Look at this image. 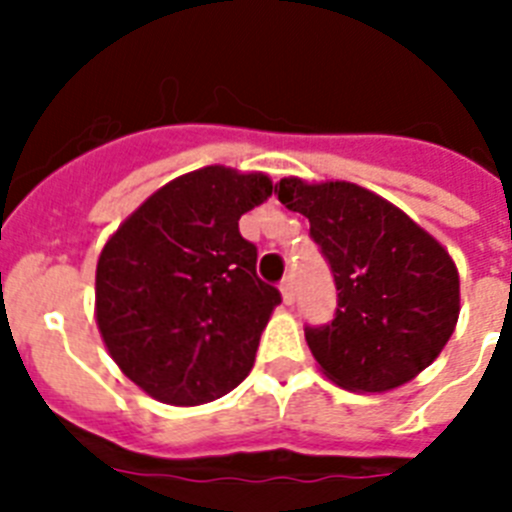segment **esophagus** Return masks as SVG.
<instances>
[{"label": "esophagus", "instance_id": "esophagus-1", "mask_svg": "<svg viewBox=\"0 0 512 512\" xmlns=\"http://www.w3.org/2000/svg\"><path fill=\"white\" fill-rule=\"evenodd\" d=\"M281 296H283V302L286 304H294L296 299V289H294V278H283L281 283Z\"/></svg>", "mask_w": 512, "mask_h": 512}]
</instances>
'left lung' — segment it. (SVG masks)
I'll return each mask as SVG.
<instances>
[{
    "label": "left lung",
    "mask_w": 512,
    "mask_h": 512,
    "mask_svg": "<svg viewBox=\"0 0 512 512\" xmlns=\"http://www.w3.org/2000/svg\"><path fill=\"white\" fill-rule=\"evenodd\" d=\"M276 195L309 218L336 278V317L304 333L322 375L354 393H388L414 380L440 356L461 315L448 249L359 184L283 176Z\"/></svg>",
    "instance_id": "1"
}]
</instances>
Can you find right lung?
<instances>
[{"instance_id": "obj_1", "label": "right lung", "mask_w": 512, "mask_h": 512, "mask_svg": "<svg viewBox=\"0 0 512 512\" xmlns=\"http://www.w3.org/2000/svg\"><path fill=\"white\" fill-rule=\"evenodd\" d=\"M270 195L263 171L203 166L163 184L103 244L98 333L150 398L200 406L249 375L281 294L257 278L239 218Z\"/></svg>"}]
</instances>
